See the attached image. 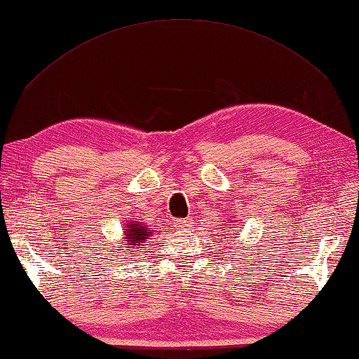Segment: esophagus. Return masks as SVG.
<instances>
[{"label": "esophagus", "instance_id": "34e87169", "mask_svg": "<svg viewBox=\"0 0 359 359\" xmlns=\"http://www.w3.org/2000/svg\"><path fill=\"white\" fill-rule=\"evenodd\" d=\"M191 226V221L189 219H175L173 221V227L175 229H184V227H189Z\"/></svg>", "mask_w": 359, "mask_h": 359}]
</instances>
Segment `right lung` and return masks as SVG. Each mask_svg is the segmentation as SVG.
I'll return each instance as SVG.
<instances>
[{
	"instance_id": "add662e5",
	"label": "right lung",
	"mask_w": 359,
	"mask_h": 359,
	"mask_svg": "<svg viewBox=\"0 0 359 359\" xmlns=\"http://www.w3.org/2000/svg\"><path fill=\"white\" fill-rule=\"evenodd\" d=\"M128 224H126L124 231V237H122L121 243L122 245H130L132 248H137L135 251L140 252L138 248H144L146 243H149V238L154 235V231H149V226L141 224L140 221H127ZM128 246V248H130Z\"/></svg>"
}]
</instances>
